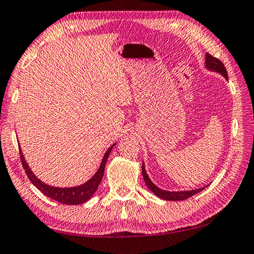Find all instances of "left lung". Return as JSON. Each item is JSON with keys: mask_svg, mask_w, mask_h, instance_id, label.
<instances>
[{"mask_svg": "<svg viewBox=\"0 0 254 254\" xmlns=\"http://www.w3.org/2000/svg\"><path fill=\"white\" fill-rule=\"evenodd\" d=\"M205 67H206V69H209L211 71H215V73H219L220 75H222V76H224L227 79V81H228V75H227V70H226V67L224 66V64H222L219 59L214 58L213 56L206 54V56H205ZM141 171H142L143 180H145V183L147 185V187L149 188V190L153 191V194L156 195L157 197H160L162 199H165V200H184V199H187L189 197H191V196L198 194L199 191H202L203 189H205V187H207V186H204V187L198 188V189H192V190H183V191L163 190V189L158 188L156 185H155L153 181L149 179V177L146 172L145 164H143V163H142V166H141Z\"/></svg>", "mask_w": 254, "mask_h": 254, "instance_id": "1", "label": "left lung"}]
</instances>
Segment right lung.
Masks as SVG:
<instances>
[{"mask_svg": "<svg viewBox=\"0 0 254 254\" xmlns=\"http://www.w3.org/2000/svg\"><path fill=\"white\" fill-rule=\"evenodd\" d=\"M115 145L116 143L112 145L105 153L103 161H101L100 166L99 169H98V171L96 172V175L86 181V183L75 187H55L43 183V181H41L39 178L34 175L32 169L28 166L21 149H20V160L26 173H27L28 179L32 181L34 186L39 189L40 191H42L45 196H48V197H50L51 199H55L57 202L62 204H67V205H78V204L85 203L86 200H89L91 197H92L98 187H99L101 180H103L106 163H107L109 154H111L113 147Z\"/></svg>", "mask_w": 254, "mask_h": 254, "instance_id": "obj_1", "label": "right lung"}]
</instances>
